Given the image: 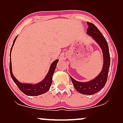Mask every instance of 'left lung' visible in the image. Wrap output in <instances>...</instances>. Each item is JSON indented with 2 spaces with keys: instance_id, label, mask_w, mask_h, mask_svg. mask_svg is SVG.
I'll return each mask as SVG.
<instances>
[{
  "instance_id": "obj_1",
  "label": "left lung",
  "mask_w": 123,
  "mask_h": 123,
  "mask_svg": "<svg viewBox=\"0 0 123 123\" xmlns=\"http://www.w3.org/2000/svg\"><path fill=\"white\" fill-rule=\"evenodd\" d=\"M88 25L87 33L95 40L102 49L104 54V65L102 71L94 80L88 82H80L75 80L70 77L74 87L77 91L84 95H93L100 91L105 86L107 80L109 67L110 64V56L109 46L103 35L93 23L87 22Z\"/></svg>"
}]
</instances>
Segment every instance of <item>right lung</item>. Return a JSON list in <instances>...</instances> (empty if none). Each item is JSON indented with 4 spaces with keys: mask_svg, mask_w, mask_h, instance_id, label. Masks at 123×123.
<instances>
[{
    "mask_svg": "<svg viewBox=\"0 0 123 123\" xmlns=\"http://www.w3.org/2000/svg\"><path fill=\"white\" fill-rule=\"evenodd\" d=\"M17 36L16 37L14 38V41H13V45L12 46V48L11 49V52L10 53L11 54V51L12 49V48L14 45V43L16 41V38ZM58 62V60L57 59L55 60L53 63L51 64V66H50L49 71L48 74L46 75V77H45L44 80H43L40 83L35 84V85H32V84H25V83H22L18 82L17 80H16V78L13 75L12 72V64H11V59L9 62V70H10V74H11V77L12 78L13 81L16 83V85L17 86L18 88L19 89L20 91L25 93V95L27 96H38L42 94L46 93L47 91H48L50 89V87L51 86V83H52V77H53V75L54 71L56 68V64Z\"/></svg>",
    "mask_w": 123,
    "mask_h": 123,
    "instance_id": "1",
    "label": "right lung"
}]
</instances>
